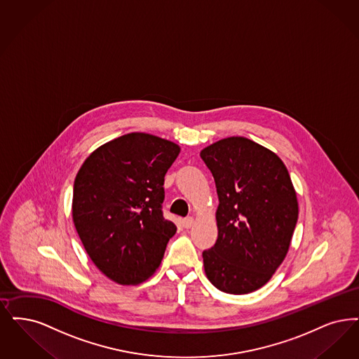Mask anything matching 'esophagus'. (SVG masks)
<instances>
[{
    "label": "esophagus",
    "instance_id": "esophagus-1",
    "mask_svg": "<svg viewBox=\"0 0 359 359\" xmlns=\"http://www.w3.org/2000/svg\"><path fill=\"white\" fill-rule=\"evenodd\" d=\"M192 223H194V217L192 216H187L184 219H182V224H183L184 229H189L192 226Z\"/></svg>",
    "mask_w": 359,
    "mask_h": 359
}]
</instances>
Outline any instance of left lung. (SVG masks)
<instances>
[{"mask_svg":"<svg viewBox=\"0 0 359 359\" xmlns=\"http://www.w3.org/2000/svg\"><path fill=\"white\" fill-rule=\"evenodd\" d=\"M201 158L215 179L217 239L203 251L204 271L229 294L264 286L286 258L298 220L297 194L283 161L245 137L211 144Z\"/></svg>","mask_w":359,"mask_h":359,"instance_id":"1","label":"left lung"}]
</instances>
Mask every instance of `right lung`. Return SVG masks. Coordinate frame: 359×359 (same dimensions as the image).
Masks as SVG:
<instances>
[{
    "label": "right lung",
    "mask_w": 359,
    "mask_h": 359,
    "mask_svg": "<svg viewBox=\"0 0 359 359\" xmlns=\"http://www.w3.org/2000/svg\"><path fill=\"white\" fill-rule=\"evenodd\" d=\"M177 144L133 132L92 152L73 184L74 227L89 258L120 285L156 271L176 226L163 216L164 176Z\"/></svg>",
    "instance_id": "1"
}]
</instances>
